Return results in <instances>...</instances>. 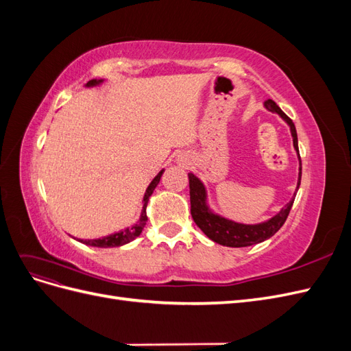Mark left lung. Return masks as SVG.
<instances>
[{"label": "left lung", "mask_w": 351, "mask_h": 351, "mask_svg": "<svg viewBox=\"0 0 351 351\" xmlns=\"http://www.w3.org/2000/svg\"><path fill=\"white\" fill-rule=\"evenodd\" d=\"M263 107L271 112L278 114L281 119L290 127V133L293 137V146L299 158V178H297V187L291 200L284 208L280 209L277 215L272 218L258 222V224H243L222 217L209 206L208 202V192L206 187L202 180L195 176L193 173H189V187H190V205H192V217L196 222V226L205 232V234L221 246L227 247H247L253 244L262 243L265 240L271 239L275 232H277L285 222L287 217L290 214V209L293 206V202L295 197L297 190L300 187L302 180V161L299 155V143H297V132L294 123L287 117L281 108L275 104L272 99L263 102Z\"/></svg>", "instance_id": "obj_1"}]
</instances>
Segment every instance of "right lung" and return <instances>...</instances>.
Instances as JSON below:
<instances>
[{
    "label": "right lung",
    "instance_id": "1",
    "mask_svg": "<svg viewBox=\"0 0 351 351\" xmlns=\"http://www.w3.org/2000/svg\"><path fill=\"white\" fill-rule=\"evenodd\" d=\"M102 82H104V79H92V80H89L86 84H84V86H86V88H95V86H99V84H101ZM162 174H164V169H161V171H159V173L155 176V178L152 180V182L149 183V186H147L146 192H145V195H143V199H142L143 206H142L141 217H139V219H137L136 224H133L132 227H127V228H124V230H121V231L112 232V234H110V236L101 237V239H93V240H83V239H76V237H73V239H76L77 241H80V243H83V244H88V246L105 247V249H107V247H120V246H123V244L130 243V241H133L136 237H139L142 230H143L145 226H146V221H147V217H146L147 202H149V197H151V195L154 193V190H155V187L158 186L159 180H161Z\"/></svg>",
    "mask_w": 351,
    "mask_h": 351
}]
</instances>
